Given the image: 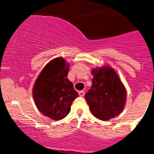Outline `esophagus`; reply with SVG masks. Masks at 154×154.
<instances>
[{
	"instance_id": "34e87169",
	"label": "esophagus",
	"mask_w": 154,
	"mask_h": 154,
	"mask_svg": "<svg viewBox=\"0 0 154 154\" xmlns=\"http://www.w3.org/2000/svg\"><path fill=\"white\" fill-rule=\"evenodd\" d=\"M85 94V92L83 91H79V95L80 96V97H83Z\"/></svg>"
}]
</instances>
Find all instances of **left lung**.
Returning a JSON list of instances; mask_svg holds the SVG:
<instances>
[{
	"mask_svg": "<svg viewBox=\"0 0 154 154\" xmlns=\"http://www.w3.org/2000/svg\"><path fill=\"white\" fill-rule=\"evenodd\" d=\"M92 85L85 94L94 117L107 121L119 116L125 106L127 93L120 78L109 66L91 71Z\"/></svg>",
	"mask_w": 154,
	"mask_h": 154,
	"instance_id": "1",
	"label": "left lung"
}]
</instances>
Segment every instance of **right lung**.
Returning <instances> with one entry per match:
<instances>
[{"label": "right lung", "instance_id": "obj_1", "mask_svg": "<svg viewBox=\"0 0 154 154\" xmlns=\"http://www.w3.org/2000/svg\"><path fill=\"white\" fill-rule=\"evenodd\" d=\"M69 64L64 59L51 60L42 71L32 90L34 101L39 112L54 121L69 113L73 100L79 96L67 78Z\"/></svg>", "mask_w": 154, "mask_h": 154}]
</instances>
